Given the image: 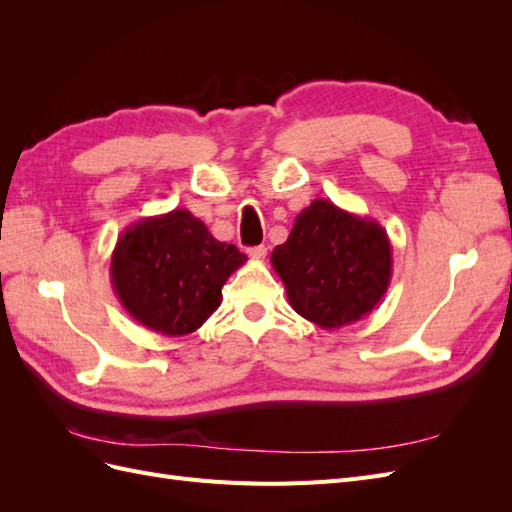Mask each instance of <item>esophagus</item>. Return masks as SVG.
<instances>
[{
    "mask_svg": "<svg viewBox=\"0 0 512 512\" xmlns=\"http://www.w3.org/2000/svg\"><path fill=\"white\" fill-rule=\"evenodd\" d=\"M247 256H250V258H256V260H262V258L267 256V247H265V245L250 247V250H247Z\"/></svg>",
    "mask_w": 512,
    "mask_h": 512,
    "instance_id": "1",
    "label": "esophagus"
}]
</instances>
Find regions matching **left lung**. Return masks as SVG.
Masks as SVG:
<instances>
[{
	"instance_id": "obj_1",
	"label": "left lung",
	"mask_w": 512,
	"mask_h": 512,
	"mask_svg": "<svg viewBox=\"0 0 512 512\" xmlns=\"http://www.w3.org/2000/svg\"><path fill=\"white\" fill-rule=\"evenodd\" d=\"M290 307L320 329H342L382 301L393 275V247L374 218H361L331 200L303 209L271 254Z\"/></svg>"
}]
</instances>
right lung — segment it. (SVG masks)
Instances as JSON below:
<instances>
[{"label": "right lung", "instance_id": "obj_1", "mask_svg": "<svg viewBox=\"0 0 512 512\" xmlns=\"http://www.w3.org/2000/svg\"><path fill=\"white\" fill-rule=\"evenodd\" d=\"M245 260L188 209H173L121 232L111 256V284L138 324L183 337L220 307L222 286Z\"/></svg>", "mask_w": 512, "mask_h": 512}]
</instances>
